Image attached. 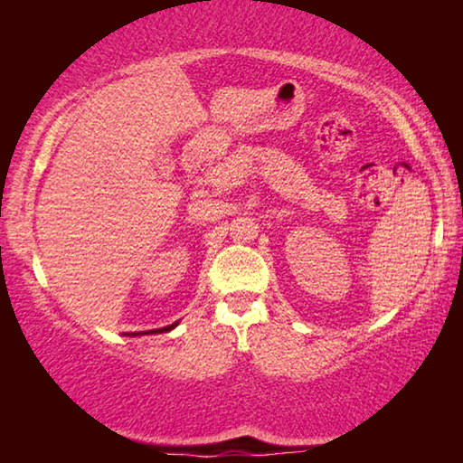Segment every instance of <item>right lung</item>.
<instances>
[{
	"label": "right lung",
	"mask_w": 463,
	"mask_h": 463,
	"mask_svg": "<svg viewBox=\"0 0 463 463\" xmlns=\"http://www.w3.org/2000/svg\"><path fill=\"white\" fill-rule=\"evenodd\" d=\"M177 326V323H174V325H169V326H163V328H153V331L151 333H163V331H171V328H175ZM135 335H146V331L145 333H132V336H135Z\"/></svg>",
	"instance_id": "obj_1"
}]
</instances>
